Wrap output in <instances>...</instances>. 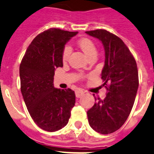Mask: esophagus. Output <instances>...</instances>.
<instances>
[{"label": "esophagus", "instance_id": "1", "mask_svg": "<svg viewBox=\"0 0 154 154\" xmlns=\"http://www.w3.org/2000/svg\"><path fill=\"white\" fill-rule=\"evenodd\" d=\"M83 94H84V91L83 90H81V89H79V90L75 91V96L77 98H80Z\"/></svg>", "mask_w": 154, "mask_h": 154}]
</instances>
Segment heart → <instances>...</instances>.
Masks as SVG:
<instances>
[{"label": "heart", "instance_id": "1", "mask_svg": "<svg viewBox=\"0 0 154 154\" xmlns=\"http://www.w3.org/2000/svg\"><path fill=\"white\" fill-rule=\"evenodd\" d=\"M78 46L81 48V50L87 54V55L91 58V56L96 55L97 51H96V44L94 43L92 40L88 38H83L79 39L78 41ZM71 49L69 46H66L64 47L63 51V60L66 61L68 59L69 56L71 54Z\"/></svg>", "mask_w": 154, "mask_h": 154}]
</instances>
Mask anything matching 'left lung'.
<instances>
[{"label": "left lung", "instance_id": "1", "mask_svg": "<svg viewBox=\"0 0 154 154\" xmlns=\"http://www.w3.org/2000/svg\"><path fill=\"white\" fill-rule=\"evenodd\" d=\"M100 39L105 50V62L101 79L107 89L103 100L96 99L88 111L89 125L101 134L118 130L130 114L139 85L138 70L133 55L125 42L105 29L87 31Z\"/></svg>", "mask_w": 154, "mask_h": 154}]
</instances>
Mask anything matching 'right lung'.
Returning <instances> with one entry per match:
<instances>
[{"instance_id":"right-lung-1","label":"right lung","mask_w":154,"mask_h":154,"mask_svg":"<svg viewBox=\"0 0 154 154\" xmlns=\"http://www.w3.org/2000/svg\"><path fill=\"white\" fill-rule=\"evenodd\" d=\"M78 32L51 28L37 35L20 64L21 91L29 115L39 128L55 132L68 123L75 91L54 87V71L62 67L66 42Z\"/></svg>"}]
</instances>
